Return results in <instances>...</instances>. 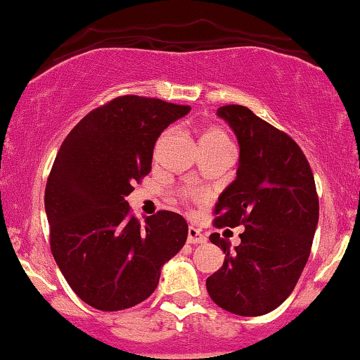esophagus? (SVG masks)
I'll use <instances>...</instances> for the list:
<instances>
[{
  "label": "esophagus",
  "mask_w": 360,
  "mask_h": 360,
  "mask_svg": "<svg viewBox=\"0 0 360 360\" xmlns=\"http://www.w3.org/2000/svg\"><path fill=\"white\" fill-rule=\"evenodd\" d=\"M188 244H204L207 243L205 234H202V231H198L197 227H188Z\"/></svg>",
  "instance_id": "34e87169"
}]
</instances>
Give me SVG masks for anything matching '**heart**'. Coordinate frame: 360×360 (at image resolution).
<instances>
[{
    "label": "heart",
    "mask_w": 360,
    "mask_h": 360,
    "mask_svg": "<svg viewBox=\"0 0 360 360\" xmlns=\"http://www.w3.org/2000/svg\"><path fill=\"white\" fill-rule=\"evenodd\" d=\"M202 148H219V146H231L229 138L222 129H207L200 138Z\"/></svg>",
    "instance_id": "heart-1"
}]
</instances>
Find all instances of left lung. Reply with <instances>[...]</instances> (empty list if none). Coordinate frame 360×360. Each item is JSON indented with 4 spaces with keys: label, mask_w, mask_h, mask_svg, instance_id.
Wrapping results in <instances>:
<instances>
[{
    "label": "left lung",
    "mask_w": 360,
    "mask_h": 360,
    "mask_svg": "<svg viewBox=\"0 0 360 360\" xmlns=\"http://www.w3.org/2000/svg\"><path fill=\"white\" fill-rule=\"evenodd\" d=\"M239 143L236 179L215 204V227L243 224L240 244L214 232L224 264L207 278L215 305L240 316L269 314L290 297L319 226V197L308 160L288 134L244 105L217 109Z\"/></svg>",
    "instance_id": "8db88e82"
}]
</instances>
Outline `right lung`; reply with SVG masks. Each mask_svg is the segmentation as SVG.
<instances>
[{
	"mask_svg": "<svg viewBox=\"0 0 360 360\" xmlns=\"http://www.w3.org/2000/svg\"><path fill=\"white\" fill-rule=\"evenodd\" d=\"M188 112L150 97H116L89 112L58 150L45 188L50 248L70 288L97 310L146 300L187 240L181 215L162 210L141 224L126 197L150 173L162 131Z\"/></svg>",
	"mask_w": 360,
	"mask_h": 360,
	"instance_id": "right-lung-1",
	"label": "right lung"
}]
</instances>
